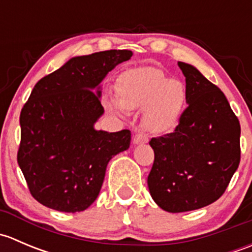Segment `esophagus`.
<instances>
[{
    "label": "esophagus",
    "mask_w": 252,
    "mask_h": 252,
    "mask_svg": "<svg viewBox=\"0 0 252 252\" xmlns=\"http://www.w3.org/2000/svg\"><path fill=\"white\" fill-rule=\"evenodd\" d=\"M147 141H149V138H147V135H145L144 133H138L135 134V136H134V144L136 145L146 144Z\"/></svg>",
    "instance_id": "34e87169"
}]
</instances>
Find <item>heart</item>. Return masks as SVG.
Listing matches in <instances>:
<instances>
[{
	"label": "heart",
	"instance_id": "obj_1",
	"mask_svg": "<svg viewBox=\"0 0 252 252\" xmlns=\"http://www.w3.org/2000/svg\"><path fill=\"white\" fill-rule=\"evenodd\" d=\"M118 101L108 98V110L124 111L142 108V126L152 133H163L179 121L187 100L184 84L168 79L163 70L140 67L122 73L116 83Z\"/></svg>",
	"mask_w": 252,
	"mask_h": 252
}]
</instances>
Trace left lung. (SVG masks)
Segmentation results:
<instances>
[{"mask_svg":"<svg viewBox=\"0 0 252 252\" xmlns=\"http://www.w3.org/2000/svg\"><path fill=\"white\" fill-rule=\"evenodd\" d=\"M178 65L189 106L173 133L150 141L155 161L147 177L154 201L173 213L220 199L240 163V123L224 94L195 67Z\"/></svg>","mask_w":252,"mask_h":252,"instance_id":"left-lung-1","label":"left lung"}]
</instances>
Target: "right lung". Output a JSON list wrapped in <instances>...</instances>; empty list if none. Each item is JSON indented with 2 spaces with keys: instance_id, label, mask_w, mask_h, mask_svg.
Masks as SVG:
<instances>
[{
  "instance_id": "right-lung-1",
  "label": "right lung",
  "mask_w": 252,
  "mask_h": 252,
  "mask_svg": "<svg viewBox=\"0 0 252 252\" xmlns=\"http://www.w3.org/2000/svg\"><path fill=\"white\" fill-rule=\"evenodd\" d=\"M131 56L110 50L73 57L34 86L20 112L17 161L41 205L61 212L86 210L98 196L110 159L129 149L130 130L107 133L94 124L103 114L98 85Z\"/></svg>"
}]
</instances>
